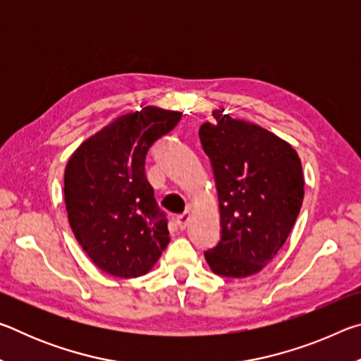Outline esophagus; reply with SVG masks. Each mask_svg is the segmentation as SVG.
<instances>
[{"instance_id": "34e87169", "label": "esophagus", "mask_w": 361, "mask_h": 361, "mask_svg": "<svg viewBox=\"0 0 361 361\" xmlns=\"http://www.w3.org/2000/svg\"><path fill=\"white\" fill-rule=\"evenodd\" d=\"M189 218H191V213H189V212H185V213H181V215L176 216V223H178V228L180 229H185L186 228Z\"/></svg>"}]
</instances>
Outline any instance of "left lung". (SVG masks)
I'll return each mask as SVG.
<instances>
[{
    "label": "left lung",
    "instance_id": "obj_1",
    "mask_svg": "<svg viewBox=\"0 0 361 361\" xmlns=\"http://www.w3.org/2000/svg\"><path fill=\"white\" fill-rule=\"evenodd\" d=\"M223 111L199 129L221 221V239L204 255L218 276L240 279L259 272L282 248L301 210L304 178L291 145Z\"/></svg>",
    "mask_w": 361,
    "mask_h": 361
}]
</instances>
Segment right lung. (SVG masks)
Wrapping results in <instances>:
<instances>
[{
	"label": "right lung",
	"mask_w": 361,
	"mask_h": 361,
	"mask_svg": "<svg viewBox=\"0 0 361 361\" xmlns=\"http://www.w3.org/2000/svg\"><path fill=\"white\" fill-rule=\"evenodd\" d=\"M181 113L146 106L124 114L73 152L65 169V204L79 245L114 277L145 276L169 243L167 215L145 173L154 142Z\"/></svg>",
	"instance_id": "obj_1"
}]
</instances>
